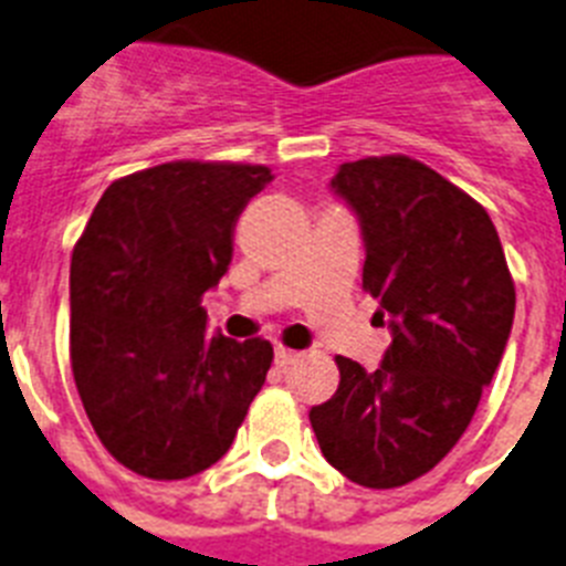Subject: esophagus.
<instances>
[{"label":"esophagus","mask_w":566,"mask_h":566,"mask_svg":"<svg viewBox=\"0 0 566 566\" xmlns=\"http://www.w3.org/2000/svg\"><path fill=\"white\" fill-rule=\"evenodd\" d=\"M300 357H303V354L292 352V348H277V352H274V363H277L280 368H289V365L297 363Z\"/></svg>","instance_id":"esophagus-1"}]
</instances>
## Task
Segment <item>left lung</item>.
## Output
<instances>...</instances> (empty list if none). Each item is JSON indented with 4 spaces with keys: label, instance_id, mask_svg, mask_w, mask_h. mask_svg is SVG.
<instances>
[{
    "label": "left lung",
    "instance_id": "obj_1",
    "mask_svg": "<svg viewBox=\"0 0 566 566\" xmlns=\"http://www.w3.org/2000/svg\"><path fill=\"white\" fill-rule=\"evenodd\" d=\"M357 214L363 289L391 345L377 371L337 357L339 388L308 411L343 476L388 490L437 468L502 363L516 289L484 207L408 155L343 164L332 178Z\"/></svg>",
    "mask_w": 566,
    "mask_h": 566
}]
</instances>
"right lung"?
Here are the masks:
<instances>
[{"mask_svg": "<svg viewBox=\"0 0 566 566\" xmlns=\"http://www.w3.org/2000/svg\"><path fill=\"white\" fill-rule=\"evenodd\" d=\"M260 164L172 161L118 178L70 260V365L93 431L124 468L187 479L229 451L272 365L269 339L207 334L203 292Z\"/></svg>", "mask_w": 566, "mask_h": 566, "instance_id": "obj_1", "label": "right lung"}]
</instances>
